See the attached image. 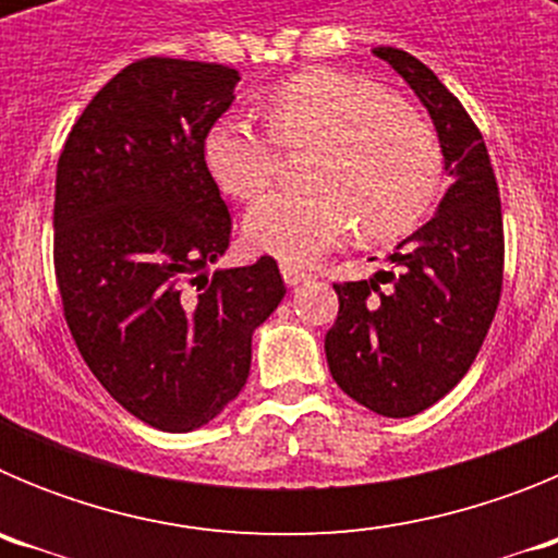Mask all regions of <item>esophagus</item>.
<instances>
[{"instance_id":"1","label":"esophagus","mask_w":558,"mask_h":558,"mask_svg":"<svg viewBox=\"0 0 558 558\" xmlns=\"http://www.w3.org/2000/svg\"><path fill=\"white\" fill-rule=\"evenodd\" d=\"M282 279H284V284H290V288H295V284L307 282L310 274H307V270L299 268V265L284 263V265H282Z\"/></svg>"}]
</instances>
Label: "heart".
I'll return each mask as SVG.
<instances>
[{"mask_svg": "<svg viewBox=\"0 0 558 558\" xmlns=\"http://www.w3.org/2000/svg\"><path fill=\"white\" fill-rule=\"evenodd\" d=\"M268 125L226 113L204 136V165L231 198H256L274 181L279 147L315 142L304 179L256 201L243 231L254 248L310 263L357 223L366 240L408 234L436 204L445 156L430 122L363 77L310 69L270 92Z\"/></svg>", "mask_w": 558, "mask_h": 558, "instance_id": "heart-1", "label": "heart"}]
</instances>
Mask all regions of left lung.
Instances as JSON below:
<instances>
[{
	"label": "left lung",
	"mask_w": 558,
	"mask_h": 558,
	"mask_svg": "<svg viewBox=\"0 0 558 558\" xmlns=\"http://www.w3.org/2000/svg\"><path fill=\"white\" fill-rule=\"evenodd\" d=\"M430 113L452 179L436 215L397 245L372 279L335 284L329 372L354 402L416 416L470 372L502 288V211L481 131L458 97L411 52L377 47Z\"/></svg>",
	"instance_id": "obj_1"
}]
</instances>
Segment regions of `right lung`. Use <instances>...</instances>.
I'll use <instances>...</instances> for the list:
<instances>
[{"instance_id":"add662e5","label":"right lung","mask_w":558,"mask_h":558,"mask_svg":"<svg viewBox=\"0 0 558 558\" xmlns=\"http://www.w3.org/2000/svg\"><path fill=\"white\" fill-rule=\"evenodd\" d=\"M236 69L142 58L72 125L56 175V279L86 366L165 433L209 425L251 372L254 329L279 307L276 259L215 265L231 215L204 136L234 102Z\"/></svg>"}]
</instances>
